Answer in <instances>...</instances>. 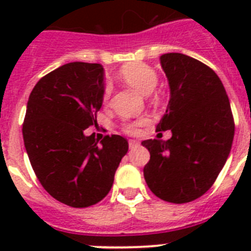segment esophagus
Segmentation results:
<instances>
[{
  "instance_id": "obj_1",
  "label": "esophagus",
  "mask_w": 251,
  "mask_h": 251,
  "mask_svg": "<svg viewBox=\"0 0 251 251\" xmlns=\"http://www.w3.org/2000/svg\"><path fill=\"white\" fill-rule=\"evenodd\" d=\"M139 146H141V143H139V142L134 141V139H130V141H129V147H130V150L138 149Z\"/></svg>"
}]
</instances>
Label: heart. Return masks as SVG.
I'll return each instance as SVG.
<instances>
[{"instance_id":"b5f03b06","label":"heart","mask_w":251,"mask_h":251,"mask_svg":"<svg viewBox=\"0 0 251 251\" xmlns=\"http://www.w3.org/2000/svg\"><path fill=\"white\" fill-rule=\"evenodd\" d=\"M118 78L129 86L134 87L135 90H138L143 95L151 94L159 82V76H157L155 69H152L147 64H143V62H130V64L124 65L118 72ZM109 96L110 86L105 84L104 90H102V100L108 101ZM146 122H147L146 118H139L135 121L126 122L122 125V130L126 134L135 135V134L139 133V127L145 125Z\"/></svg>"}]
</instances>
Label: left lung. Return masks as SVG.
Here are the masks:
<instances>
[{
	"label": "left lung",
	"instance_id": "8db88e82",
	"mask_svg": "<svg viewBox=\"0 0 251 251\" xmlns=\"http://www.w3.org/2000/svg\"><path fill=\"white\" fill-rule=\"evenodd\" d=\"M161 68L171 99L156 131L168 141L147 139L143 175L150 190L165 202L187 203L202 197L218 178L230 152L234 121L229 99L216 73L182 53H165Z\"/></svg>",
	"mask_w": 251,
	"mask_h": 251
}]
</instances>
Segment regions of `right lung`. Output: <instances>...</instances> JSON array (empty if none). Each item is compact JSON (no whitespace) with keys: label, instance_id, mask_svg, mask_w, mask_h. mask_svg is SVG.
Listing matches in <instances>:
<instances>
[{"label":"right lung","instance_id":"add662e5","mask_svg":"<svg viewBox=\"0 0 251 251\" xmlns=\"http://www.w3.org/2000/svg\"><path fill=\"white\" fill-rule=\"evenodd\" d=\"M104 69L70 62L43 76L29 95L23 141L29 163L45 190L58 202L83 208L100 202L129 150L121 135L101 141L84 130L101 108Z\"/></svg>","mask_w":251,"mask_h":251}]
</instances>
